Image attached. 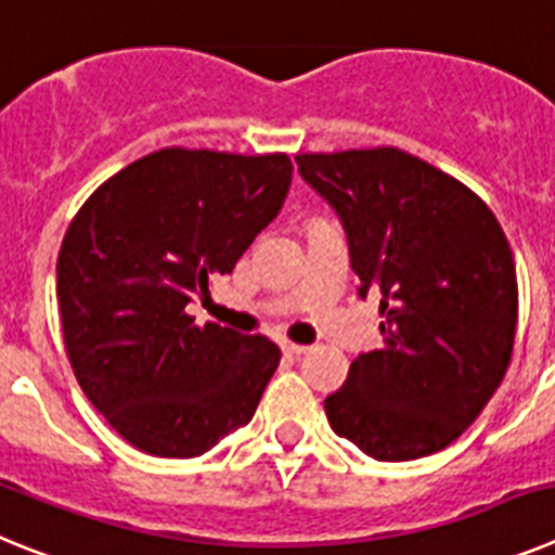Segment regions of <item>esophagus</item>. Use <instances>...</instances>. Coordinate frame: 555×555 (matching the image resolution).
<instances>
[{
	"instance_id": "obj_1",
	"label": "esophagus",
	"mask_w": 555,
	"mask_h": 555,
	"mask_svg": "<svg viewBox=\"0 0 555 555\" xmlns=\"http://www.w3.org/2000/svg\"><path fill=\"white\" fill-rule=\"evenodd\" d=\"M281 350L286 352V356H302V352H306L308 347L306 345H294V341H283Z\"/></svg>"
}]
</instances>
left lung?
<instances>
[{
    "label": "left lung",
    "mask_w": 555,
    "mask_h": 555,
    "mask_svg": "<svg viewBox=\"0 0 555 555\" xmlns=\"http://www.w3.org/2000/svg\"><path fill=\"white\" fill-rule=\"evenodd\" d=\"M297 166L333 205L358 294L380 297L384 347L361 352L325 397L331 428L377 461L455 442L512 364L517 269L489 205L397 150L306 152Z\"/></svg>",
    "instance_id": "left-lung-1"
}]
</instances>
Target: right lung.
I'll list each match as a JSON object with an SVG mask.
<instances>
[{"label": "right lung", "instance_id": "add662e5", "mask_svg": "<svg viewBox=\"0 0 555 555\" xmlns=\"http://www.w3.org/2000/svg\"><path fill=\"white\" fill-rule=\"evenodd\" d=\"M292 160L169 146L82 203L57 255L77 384L121 439L194 459L253 420L281 350L185 311L281 210Z\"/></svg>", "mask_w": 555, "mask_h": 555}]
</instances>
